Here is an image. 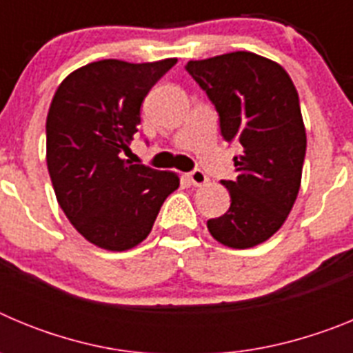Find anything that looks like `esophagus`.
<instances>
[{"label":"esophagus","mask_w":353,"mask_h":353,"mask_svg":"<svg viewBox=\"0 0 353 353\" xmlns=\"http://www.w3.org/2000/svg\"><path fill=\"white\" fill-rule=\"evenodd\" d=\"M187 179H189V182H191L192 185H196V187L205 185V183L208 182L207 174H205L203 171H201V170H194V171H191V173L187 174Z\"/></svg>","instance_id":"1"}]
</instances>
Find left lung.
<instances>
[{
	"label": "left lung",
	"mask_w": 353,
	"mask_h": 353,
	"mask_svg": "<svg viewBox=\"0 0 353 353\" xmlns=\"http://www.w3.org/2000/svg\"><path fill=\"white\" fill-rule=\"evenodd\" d=\"M185 70L219 113L221 134L244 146L235 180H223L232 205L208 219L210 235L233 249L258 245L283 226L299 189L305 129L299 93L285 68L254 52L236 51L189 61Z\"/></svg>",
	"instance_id": "8db88e82"
}]
</instances>
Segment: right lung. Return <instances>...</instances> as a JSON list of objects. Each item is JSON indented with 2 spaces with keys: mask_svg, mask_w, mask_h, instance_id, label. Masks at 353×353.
Returning a JSON list of instances; mask_svg holds the SVG:
<instances>
[{
  "mask_svg": "<svg viewBox=\"0 0 353 353\" xmlns=\"http://www.w3.org/2000/svg\"><path fill=\"white\" fill-rule=\"evenodd\" d=\"M176 58L154 63L101 60L68 74L46 121L48 170L72 226L97 248L127 251L152 232L173 171L125 161L145 97Z\"/></svg>",
  "mask_w": 353,
  "mask_h": 353,
  "instance_id": "right-lung-1",
  "label": "right lung"
}]
</instances>
